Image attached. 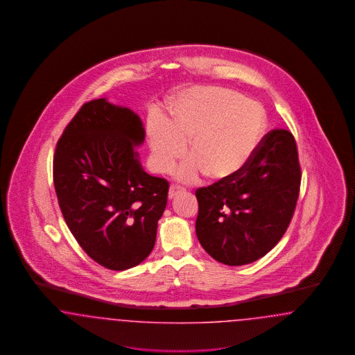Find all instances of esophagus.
<instances>
[{
  "label": "esophagus",
  "instance_id": "34e87169",
  "mask_svg": "<svg viewBox=\"0 0 355 355\" xmlns=\"http://www.w3.org/2000/svg\"><path fill=\"white\" fill-rule=\"evenodd\" d=\"M184 187H181V186H178V184H171V189H169V198H175L178 194H181V193H184Z\"/></svg>",
  "mask_w": 355,
  "mask_h": 355
}]
</instances>
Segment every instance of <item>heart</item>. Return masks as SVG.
<instances>
[{
    "label": "heart",
    "mask_w": 355,
    "mask_h": 355,
    "mask_svg": "<svg viewBox=\"0 0 355 355\" xmlns=\"http://www.w3.org/2000/svg\"><path fill=\"white\" fill-rule=\"evenodd\" d=\"M264 127L266 116L256 101L226 88H196L171 104L168 120H149L152 164L161 173L171 171L189 142L191 159L178 171L181 180L206 173L216 182L230 181L252 159Z\"/></svg>",
    "instance_id": "1"
}]
</instances>
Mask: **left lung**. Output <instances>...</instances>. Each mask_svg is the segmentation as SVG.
Listing matches in <instances>:
<instances>
[{
  "label": "left lung",
  "mask_w": 355,
  "mask_h": 355,
  "mask_svg": "<svg viewBox=\"0 0 355 355\" xmlns=\"http://www.w3.org/2000/svg\"><path fill=\"white\" fill-rule=\"evenodd\" d=\"M297 145L286 129L267 133L235 178L196 191V231L209 255L244 266L268 254L289 226L300 194Z\"/></svg>",
  "instance_id": "left-lung-1"
}]
</instances>
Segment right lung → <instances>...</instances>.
<instances>
[{"instance_id":"add662e5","label":"right lung","mask_w":355,"mask_h":355,"mask_svg":"<svg viewBox=\"0 0 355 355\" xmlns=\"http://www.w3.org/2000/svg\"><path fill=\"white\" fill-rule=\"evenodd\" d=\"M141 120L105 99L85 103L58 140L53 178L63 218L85 254L112 270L139 266L156 243L169 182L145 173Z\"/></svg>"}]
</instances>
